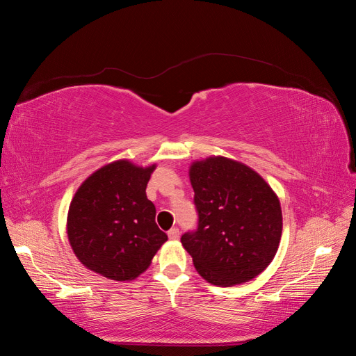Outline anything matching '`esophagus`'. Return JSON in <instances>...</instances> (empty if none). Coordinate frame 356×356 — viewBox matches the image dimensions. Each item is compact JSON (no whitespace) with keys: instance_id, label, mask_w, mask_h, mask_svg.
<instances>
[{"instance_id":"34e87169","label":"esophagus","mask_w":356,"mask_h":356,"mask_svg":"<svg viewBox=\"0 0 356 356\" xmlns=\"http://www.w3.org/2000/svg\"><path fill=\"white\" fill-rule=\"evenodd\" d=\"M168 236H169V239H172V241H178L179 239V230L177 227H172L168 232Z\"/></svg>"}]
</instances>
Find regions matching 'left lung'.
Returning a JSON list of instances; mask_svg holds the SVG:
<instances>
[{
    "instance_id": "1",
    "label": "left lung",
    "mask_w": 356,
    "mask_h": 356,
    "mask_svg": "<svg viewBox=\"0 0 356 356\" xmlns=\"http://www.w3.org/2000/svg\"><path fill=\"white\" fill-rule=\"evenodd\" d=\"M188 175L199 222L181 243L196 270L218 286L251 281L272 263L281 242L276 193L254 169L222 156L193 161Z\"/></svg>"
}]
</instances>
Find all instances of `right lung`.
I'll return each mask as SVG.
<instances>
[{
  "label": "right lung",
  "mask_w": 356,
  "mask_h": 356,
  "mask_svg": "<svg viewBox=\"0 0 356 356\" xmlns=\"http://www.w3.org/2000/svg\"><path fill=\"white\" fill-rule=\"evenodd\" d=\"M154 169L115 160L95 170L75 191L67 233L75 257L89 270L113 281H134L168 241L145 195Z\"/></svg>",
  "instance_id": "obj_1"
}]
</instances>
